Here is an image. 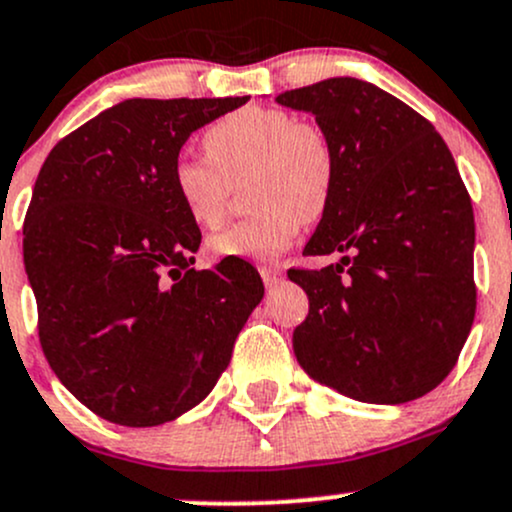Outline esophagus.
<instances>
[{
    "instance_id": "obj_1",
    "label": "esophagus",
    "mask_w": 512,
    "mask_h": 512,
    "mask_svg": "<svg viewBox=\"0 0 512 512\" xmlns=\"http://www.w3.org/2000/svg\"><path fill=\"white\" fill-rule=\"evenodd\" d=\"M261 278L266 288H276L280 280H283V271L278 266H261Z\"/></svg>"
}]
</instances>
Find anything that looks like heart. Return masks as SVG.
<instances>
[{"mask_svg": "<svg viewBox=\"0 0 512 512\" xmlns=\"http://www.w3.org/2000/svg\"><path fill=\"white\" fill-rule=\"evenodd\" d=\"M207 156L183 153L170 185L197 227L214 229L229 210L232 183L251 173L241 222L210 239L222 258H273L288 249L307 219L327 212L337 183V151L322 126L300 122L278 107H244L224 114L202 136Z\"/></svg>", "mask_w": 512, "mask_h": 512, "instance_id": "obj_1", "label": "heart"}]
</instances>
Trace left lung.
Here are the masks:
<instances>
[{
  "instance_id": "1",
  "label": "left lung",
  "mask_w": 512,
  "mask_h": 512,
  "mask_svg": "<svg viewBox=\"0 0 512 512\" xmlns=\"http://www.w3.org/2000/svg\"><path fill=\"white\" fill-rule=\"evenodd\" d=\"M337 151V183L305 256L290 268L310 300L293 349L315 381L361 403L400 405L456 366L476 315L474 210L442 136L422 114L356 78L288 90Z\"/></svg>"
}]
</instances>
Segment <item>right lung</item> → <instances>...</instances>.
Returning <instances> with one entry per match:
<instances>
[{
    "label": "right lung",
    "mask_w": 512,
    "mask_h": 512,
    "mask_svg": "<svg viewBox=\"0 0 512 512\" xmlns=\"http://www.w3.org/2000/svg\"><path fill=\"white\" fill-rule=\"evenodd\" d=\"M246 102H119L60 139L38 173L24 263L41 349L114 425H163L205 400L263 298L244 258L192 268L202 234L170 185L192 131Z\"/></svg>",
    "instance_id": "right-lung-1"
}]
</instances>
